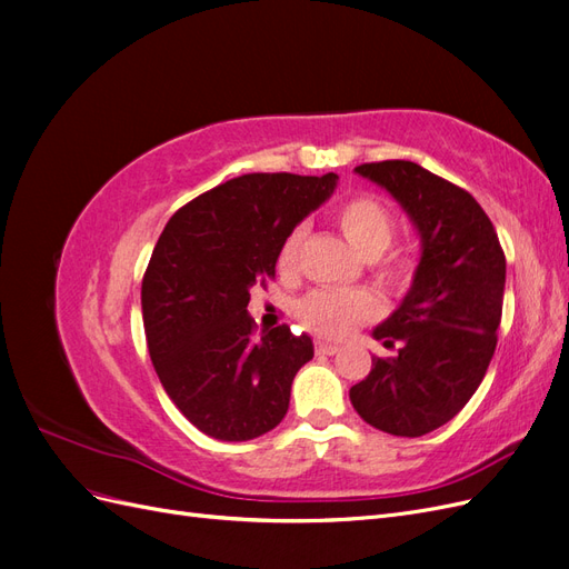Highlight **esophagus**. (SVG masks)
I'll return each mask as SVG.
<instances>
[{
    "mask_svg": "<svg viewBox=\"0 0 569 569\" xmlns=\"http://www.w3.org/2000/svg\"><path fill=\"white\" fill-rule=\"evenodd\" d=\"M339 351V347L337 343H330V341H316V353H320V356H335Z\"/></svg>",
    "mask_w": 569,
    "mask_h": 569,
    "instance_id": "1",
    "label": "esophagus"
}]
</instances>
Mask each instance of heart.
Listing matches in <instances>:
<instances>
[{"mask_svg": "<svg viewBox=\"0 0 569 569\" xmlns=\"http://www.w3.org/2000/svg\"><path fill=\"white\" fill-rule=\"evenodd\" d=\"M337 226L349 244L370 258L377 282L401 295L416 280V256L408 249H389L396 220L389 206L375 194H356L343 201L337 213ZM306 228L297 226L287 232L278 251V270L282 278H297L301 263V244ZM382 316V301L368 289H316L297 306V318L308 332L325 339L349 337L360 325Z\"/></svg>", "mask_w": 569, "mask_h": 569, "instance_id": "1", "label": "heart"}]
</instances>
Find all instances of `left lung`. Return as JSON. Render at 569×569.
I'll use <instances>...</instances> for the list:
<instances>
[{"mask_svg":"<svg viewBox=\"0 0 569 569\" xmlns=\"http://www.w3.org/2000/svg\"><path fill=\"white\" fill-rule=\"evenodd\" d=\"M356 173L389 189L408 211L422 258L403 303L372 332L399 353L372 356L349 396L368 425L422 437L456 418L485 380L503 313L506 253L462 187L412 161L363 163Z\"/></svg>","mask_w":569,"mask_h":569,"instance_id":"1","label":"left lung"}]
</instances>
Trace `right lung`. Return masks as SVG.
I'll list each match as a JSON object with an SVG mask.
<instances>
[{"label": "right lung", "instance_id": "1", "mask_svg": "<svg viewBox=\"0 0 569 569\" xmlns=\"http://www.w3.org/2000/svg\"><path fill=\"white\" fill-rule=\"evenodd\" d=\"M337 176L249 173L199 194L163 228L142 278L151 363L182 416L220 441H249L287 416L311 337L256 335L247 306L268 289L282 239L335 192Z\"/></svg>", "mask_w": 569, "mask_h": 569}]
</instances>
